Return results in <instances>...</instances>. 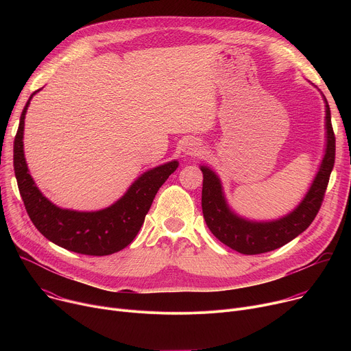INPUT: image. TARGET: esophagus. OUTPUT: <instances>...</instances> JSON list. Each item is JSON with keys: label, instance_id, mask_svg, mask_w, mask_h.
I'll list each match as a JSON object with an SVG mask.
<instances>
[{"label": "esophagus", "instance_id": "obj_1", "mask_svg": "<svg viewBox=\"0 0 351 351\" xmlns=\"http://www.w3.org/2000/svg\"><path fill=\"white\" fill-rule=\"evenodd\" d=\"M202 144H199L197 140L194 138H187L183 144H182V153L186 157H197L202 154Z\"/></svg>", "mask_w": 351, "mask_h": 351}]
</instances>
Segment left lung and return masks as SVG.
Returning a JSON list of instances; mask_svg holds the SVG:
<instances>
[{
    "label": "left lung",
    "mask_w": 351,
    "mask_h": 351,
    "mask_svg": "<svg viewBox=\"0 0 351 351\" xmlns=\"http://www.w3.org/2000/svg\"><path fill=\"white\" fill-rule=\"evenodd\" d=\"M322 97L326 129L325 154L304 198L285 217L274 221H252L240 217L229 207L219 176L206 165L199 167L204 178L202 207L206 223L213 234L228 247L247 256L272 252L303 233L317 217L335 165L336 149L330 110L324 94Z\"/></svg>",
    "instance_id": "left-lung-1"
}]
</instances>
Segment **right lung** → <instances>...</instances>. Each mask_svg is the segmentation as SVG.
I'll return each instance as SVG.
<instances>
[{"mask_svg": "<svg viewBox=\"0 0 351 351\" xmlns=\"http://www.w3.org/2000/svg\"><path fill=\"white\" fill-rule=\"evenodd\" d=\"M37 91L30 95L22 111L14 141V169L29 218L45 239L69 252L86 256H110L121 252L138 233L157 191L176 171L179 162L173 160L145 171L118 202L104 210L76 211L56 206L36 186L23 152L25 115Z\"/></svg>", "mask_w": 351, "mask_h": 351, "instance_id": "right-lung-1", "label": "right lung"}]
</instances>
